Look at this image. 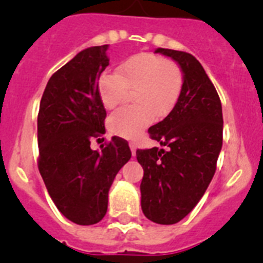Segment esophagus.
<instances>
[{"label":"esophagus","mask_w":263,"mask_h":263,"mask_svg":"<svg viewBox=\"0 0 263 263\" xmlns=\"http://www.w3.org/2000/svg\"><path fill=\"white\" fill-rule=\"evenodd\" d=\"M129 146H130V150H132V154L136 155V150H137V145H136V143L130 142Z\"/></svg>","instance_id":"1"}]
</instances>
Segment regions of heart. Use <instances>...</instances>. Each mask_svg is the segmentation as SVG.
I'll return each mask as SVG.
<instances>
[{"label":"heart","instance_id":"b5f03b06","mask_svg":"<svg viewBox=\"0 0 263 263\" xmlns=\"http://www.w3.org/2000/svg\"><path fill=\"white\" fill-rule=\"evenodd\" d=\"M183 88L182 68L154 53H137L125 60L117 73H104L97 90L103 105L115 109L134 90L136 105L122 108L110 116L108 127L122 138L133 139L158 120L167 117L178 103Z\"/></svg>","mask_w":263,"mask_h":263}]
</instances>
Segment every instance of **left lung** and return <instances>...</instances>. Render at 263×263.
Masks as SVG:
<instances>
[{
    "label": "left lung",
    "mask_w": 263,
    "mask_h": 263,
    "mask_svg": "<svg viewBox=\"0 0 263 263\" xmlns=\"http://www.w3.org/2000/svg\"><path fill=\"white\" fill-rule=\"evenodd\" d=\"M175 60L183 88L173 111L148 129L164 148L137 150L143 168L141 205L148 220L179 222L195 208L210 185L222 146V109L215 85L199 60L183 51L157 48Z\"/></svg>",
    "instance_id": "left-lung-1"
}]
</instances>
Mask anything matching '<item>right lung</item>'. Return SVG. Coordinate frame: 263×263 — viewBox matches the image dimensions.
Returning <instances> with one entry per match:
<instances>
[{"instance_id": "1", "label": "right lung", "mask_w": 263, "mask_h": 263, "mask_svg": "<svg viewBox=\"0 0 263 263\" xmlns=\"http://www.w3.org/2000/svg\"><path fill=\"white\" fill-rule=\"evenodd\" d=\"M108 47L85 48L58 69L39 105V173L58 210L79 225L103 220L109 188L132 157L120 137H111L101 152L90 148V141L105 133L97 84L109 66Z\"/></svg>"}]
</instances>
